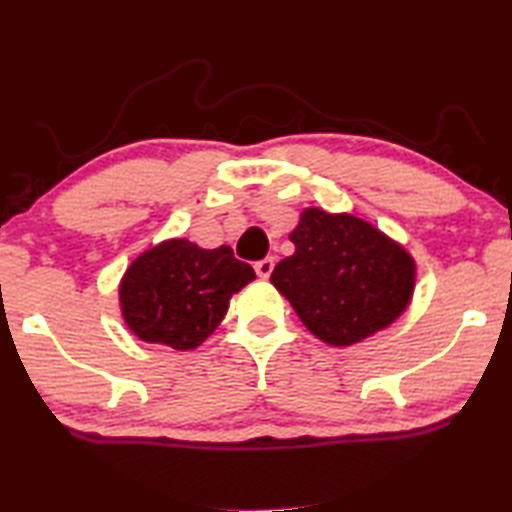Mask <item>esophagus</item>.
Instances as JSON below:
<instances>
[{
  "label": "esophagus",
  "instance_id": "obj_1",
  "mask_svg": "<svg viewBox=\"0 0 512 512\" xmlns=\"http://www.w3.org/2000/svg\"><path fill=\"white\" fill-rule=\"evenodd\" d=\"M273 268H275V259L266 257V259H262V262L255 264V273L262 277V280H268V277H271V273H273Z\"/></svg>",
  "mask_w": 512,
  "mask_h": 512
}]
</instances>
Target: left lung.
Here are the masks:
<instances>
[{"label":"left lung","instance_id":"8db88e82","mask_svg":"<svg viewBox=\"0 0 512 512\" xmlns=\"http://www.w3.org/2000/svg\"><path fill=\"white\" fill-rule=\"evenodd\" d=\"M288 239L295 253L275 266L271 282L324 345H358L410 306L414 257L371 221L311 206Z\"/></svg>","mask_w":512,"mask_h":512}]
</instances>
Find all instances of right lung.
Segmentation results:
<instances>
[{
  "label": "right lung",
  "mask_w": 512,
  "mask_h": 512,
  "mask_svg": "<svg viewBox=\"0 0 512 512\" xmlns=\"http://www.w3.org/2000/svg\"><path fill=\"white\" fill-rule=\"evenodd\" d=\"M253 280V268L230 246L208 250L185 237L163 239L120 277V315L138 340L192 351L224 320L230 297Z\"/></svg>",
  "instance_id": "add662e5"
}]
</instances>
